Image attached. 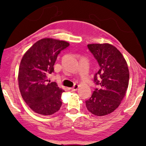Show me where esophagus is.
Instances as JSON below:
<instances>
[{"label":"esophagus","instance_id":"esophagus-1","mask_svg":"<svg viewBox=\"0 0 146 146\" xmlns=\"http://www.w3.org/2000/svg\"><path fill=\"white\" fill-rule=\"evenodd\" d=\"M78 88H79V86L77 84H75L74 86H73V87L72 88H71V90H72V91H77V89H78Z\"/></svg>","mask_w":146,"mask_h":146}]
</instances>
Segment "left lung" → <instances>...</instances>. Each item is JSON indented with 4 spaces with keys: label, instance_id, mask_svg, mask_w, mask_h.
Returning <instances> with one entry per match:
<instances>
[{
    "label": "left lung",
    "instance_id": "1",
    "mask_svg": "<svg viewBox=\"0 0 146 146\" xmlns=\"http://www.w3.org/2000/svg\"><path fill=\"white\" fill-rule=\"evenodd\" d=\"M88 48L97 60L99 70L94 74V89L86 101L88 110L97 116L113 112L121 104L129 86V72L119 50L110 44H91Z\"/></svg>",
    "mask_w": 146,
    "mask_h": 146
}]
</instances>
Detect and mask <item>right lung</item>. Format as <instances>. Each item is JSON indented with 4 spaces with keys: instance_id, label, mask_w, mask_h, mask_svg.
<instances>
[{
    "instance_id": "1",
    "label": "right lung",
    "mask_w": 146,
    "mask_h": 146,
    "mask_svg": "<svg viewBox=\"0 0 146 146\" xmlns=\"http://www.w3.org/2000/svg\"><path fill=\"white\" fill-rule=\"evenodd\" d=\"M69 46L64 41L42 38L34 44L23 55L18 74L19 88L30 108L35 113L49 115L61 107L64 90L47 77L54 72L58 55Z\"/></svg>"
}]
</instances>
